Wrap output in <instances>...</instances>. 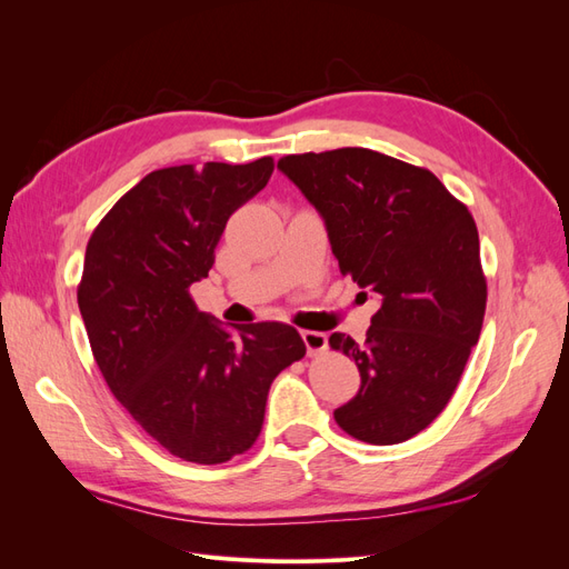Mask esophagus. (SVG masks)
Returning a JSON list of instances; mask_svg holds the SVG:
<instances>
[{"label": "esophagus", "mask_w": 569, "mask_h": 569, "mask_svg": "<svg viewBox=\"0 0 569 569\" xmlns=\"http://www.w3.org/2000/svg\"><path fill=\"white\" fill-rule=\"evenodd\" d=\"M303 337V343H306V351L316 356V353H322L327 349V335L325 332H316V330H306L301 332Z\"/></svg>", "instance_id": "obj_1"}]
</instances>
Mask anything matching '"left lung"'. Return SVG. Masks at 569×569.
Listing matches in <instances>:
<instances>
[{
  "instance_id": "obj_1",
  "label": "left lung",
  "mask_w": 569,
  "mask_h": 569,
  "mask_svg": "<svg viewBox=\"0 0 569 569\" xmlns=\"http://www.w3.org/2000/svg\"><path fill=\"white\" fill-rule=\"evenodd\" d=\"M278 168L322 216L341 274L380 301L366 341L330 337L360 372L337 425L377 446L416 437L451 401L485 322L468 206L427 168L363 147L291 153Z\"/></svg>"
}]
</instances>
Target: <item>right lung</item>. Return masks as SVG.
Listing matches in <instances>:
<instances>
[{
	"instance_id": "1",
	"label": "right lung",
	"mask_w": 569,
	"mask_h": 569,
	"mask_svg": "<svg viewBox=\"0 0 569 569\" xmlns=\"http://www.w3.org/2000/svg\"><path fill=\"white\" fill-rule=\"evenodd\" d=\"M272 159L153 170L94 228L78 306L116 399L173 456L218 465L261 435L274 377L303 358L284 322L226 330L189 287L209 278L228 218L272 176Z\"/></svg>"
}]
</instances>
